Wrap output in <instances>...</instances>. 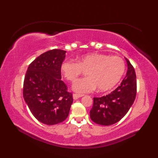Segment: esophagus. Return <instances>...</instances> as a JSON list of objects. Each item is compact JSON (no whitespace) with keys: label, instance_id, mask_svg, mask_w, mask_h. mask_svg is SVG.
Masks as SVG:
<instances>
[{"label":"esophagus","instance_id":"esophagus-1","mask_svg":"<svg viewBox=\"0 0 158 158\" xmlns=\"http://www.w3.org/2000/svg\"><path fill=\"white\" fill-rule=\"evenodd\" d=\"M83 96H84L83 94H73V99L74 100H77V99H78L79 98H81V97H82Z\"/></svg>","mask_w":158,"mask_h":158}]
</instances>
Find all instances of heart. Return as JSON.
Wrapping results in <instances>:
<instances>
[{"label": "heart", "mask_w": 158, "mask_h": 158, "mask_svg": "<svg viewBox=\"0 0 158 158\" xmlns=\"http://www.w3.org/2000/svg\"><path fill=\"white\" fill-rule=\"evenodd\" d=\"M86 71L88 77L79 79L73 83V89L78 93L89 92L96 88L105 92L115 87L122 78L125 63L118 56H110L103 53H92L82 56L77 60H66L61 65V71L70 82Z\"/></svg>", "instance_id": "1"}]
</instances>
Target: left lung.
Returning a JSON list of instances; mask_svg holds the SVG:
<instances>
[{
	"label": "left lung",
	"mask_w": 158,
	"mask_h": 158,
	"mask_svg": "<svg viewBox=\"0 0 158 158\" xmlns=\"http://www.w3.org/2000/svg\"><path fill=\"white\" fill-rule=\"evenodd\" d=\"M126 75L119 86L109 94L94 98L90 118L96 123L110 126L118 122L126 115L136 95V76L132 65L127 58Z\"/></svg>",
	"instance_id": "1"
}]
</instances>
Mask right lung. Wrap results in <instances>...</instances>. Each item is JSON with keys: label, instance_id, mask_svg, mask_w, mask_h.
<instances>
[{"label": "right lung", "instance_id": "right-lung-1", "mask_svg": "<svg viewBox=\"0 0 158 158\" xmlns=\"http://www.w3.org/2000/svg\"><path fill=\"white\" fill-rule=\"evenodd\" d=\"M66 51L52 49L42 53L29 65L23 96L35 118L47 125L64 122L69 116L73 94L61 79Z\"/></svg>", "mask_w": 158, "mask_h": 158}]
</instances>
